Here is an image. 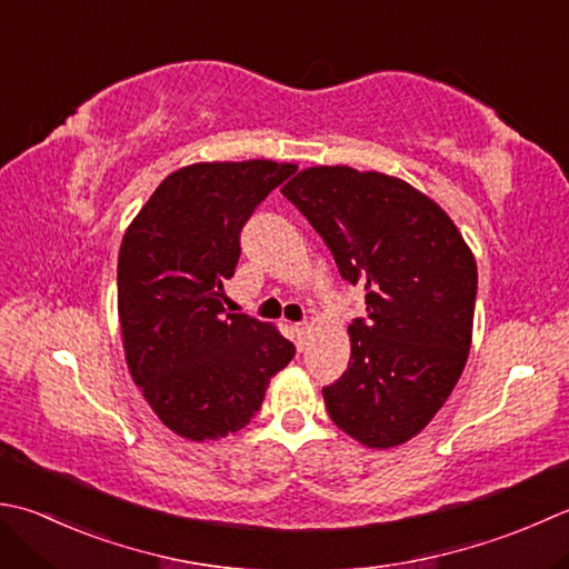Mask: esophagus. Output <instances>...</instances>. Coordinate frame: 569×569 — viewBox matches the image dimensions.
Returning <instances> with one entry per match:
<instances>
[{
	"instance_id": "obj_1",
	"label": "esophagus",
	"mask_w": 569,
	"mask_h": 569,
	"mask_svg": "<svg viewBox=\"0 0 569 569\" xmlns=\"http://www.w3.org/2000/svg\"><path fill=\"white\" fill-rule=\"evenodd\" d=\"M310 330H313V328H310V322H296V326H293V336H296V345H298V348H300V350H303V348H306V345H308V338H310Z\"/></svg>"
}]
</instances>
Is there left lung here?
<instances>
[{"instance_id":"left-lung-1","label":"left lung","mask_w":569,"mask_h":569,"mask_svg":"<svg viewBox=\"0 0 569 569\" xmlns=\"http://www.w3.org/2000/svg\"><path fill=\"white\" fill-rule=\"evenodd\" d=\"M281 192L365 286L350 365L322 389L328 415L367 449H392L425 429L469 360L478 271L459 227L431 197L385 172L348 164L300 170Z\"/></svg>"}]
</instances>
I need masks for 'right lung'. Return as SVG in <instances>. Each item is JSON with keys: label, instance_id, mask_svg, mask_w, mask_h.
Listing matches in <instances>:
<instances>
[{"label": "right lung", "instance_id": "1", "mask_svg": "<svg viewBox=\"0 0 569 569\" xmlns=\"http://www.w3.org/2000/svg\"><path fill=\"white\" fill-rule=\"evenodd\" d=\"M293 162H194L167 174L118 253V318L132 382L162 425L217 441L249 425L296 348L276 326L224 313L239 233Z\"/></svg>", "mask_w": 569, "mask_h": 569}]
</instances>
